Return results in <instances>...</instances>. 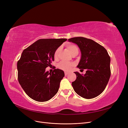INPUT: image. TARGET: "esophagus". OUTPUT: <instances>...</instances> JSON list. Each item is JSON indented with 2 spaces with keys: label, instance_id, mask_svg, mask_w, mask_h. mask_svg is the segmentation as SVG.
<instances>
[{
  "label": "esophagus",
  "instance_id": "1",
  "mask_svg": "<svg viewBox=\"0 0 128 128\" xmlns=\"http://www.w3.org/2000/svg\"><path fill=\"white\" fill-rule=\"evenodd\" d=\"M68 74H69L68 72H64V75H65L66 76Z\"/></svg>",
  "mask_w": 128,
  "mask_h": 128
}]
</instances>
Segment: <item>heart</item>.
Returning a JSON list of instances; mask_svg holds the SVG:
<instances>
[{"label":"heart","instance_id":"1","mask_svg":"<svg viewBox=\"0 0 128 128\" xmlns=\"http://www.w3.org/2000/svg\"><path fill=\"white\" fill-rule=\"evenodd\" d=\"M67 48L69 50V51L70 52V53L72 54V56L77 54L78 52V48L77 46L75 45L69 44L67 45ZM60 50V48H59L56 49V51L54 52V57L56 58L58 53ZM73 66V64L71 62H61L58 65L59 67L61 69H62L65 71H69L72 69V67Z\"/></svg>","mask_w":128,"mask_h":128}]
</instances>
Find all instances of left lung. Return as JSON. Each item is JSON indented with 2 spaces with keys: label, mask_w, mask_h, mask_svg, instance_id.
I'll list each match as a JSON object with an SVG mask.
<instances>
[{
  "label": "left lung",
  "mask_w": 128,
  "mask_h": 128,
  "mask_svg": "<svg viewBox=\"0 0 128 128\" xmlns=\"http://www.w3.org/2000/svg\"><path fill=\"white\" fill-rule=\"evenodd\" d=\"M78 45L81 57L77 67L86 69L85 74L74 72L76 79L72 82L77 94L92 99L100 94L106 88L110 76V58L103 46L90 39L73 37L68 40Z\"/></svg>",
  "instance_id": "1"
}]
</instances>
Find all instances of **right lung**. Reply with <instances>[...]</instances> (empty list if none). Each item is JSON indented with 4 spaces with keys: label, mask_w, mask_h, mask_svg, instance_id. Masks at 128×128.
Segmentation results:
<instances>
[{
    "label": "right lung",
    "mask_w": 128,
    "mask_h": 128,
    "mask_svg": "<svg viewBox=\"0 0 128 128\" xmlns=\"http://www.w3.org/2000/svg\"><path fill=\"white\" fill-rule=\"evenodd\" d=\"M67 40L66 38L40 39L23 51L17 64L18 80L30 98L44 102L56 94L64 76V72L55 69L52 72H49L45 69L54 61L56 49Z\"/></svg>",
    "instance_id": "right-lung-1"
}]
</instances>
